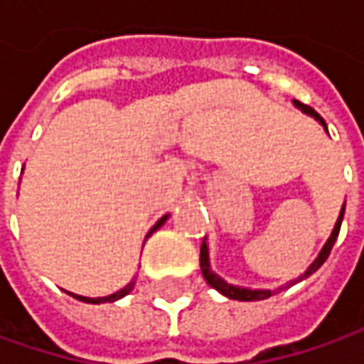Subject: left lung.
<instances>
[{
  "mask_svg": "<svg viewBox=\"0 0 364 364\" xmlns=\"http://www.w3.org/2000/svg\"><path fill=\"white\" fill-rule=\"evenodd\" d=\"M296 103V107H300L304 113H308V115H312L314 119H318L324 127H326V123H324V119L316 113L312 107L304 105V103H300V101H294ZM343 217H344V206L343 210H341V217H338V220H336V225H334V231H332V235H330V239L326 241V245L322 247V251H320V255L316 257V261L308 267V272L301 275L300 279H304V277H308L310 273H314L326 259H328L330 251H332V245H334V241H336V237H338V231H341V223H343ZM200 267H203V275L204 279L210 284V287H215V289H218L223 296H227V298H231V300H241V301H253V300H265V298H269L273 291L272 289H247V287H235L231 286V284H227L225 279H220L217 273L210 272V267H208V249H206V243L203 241V245H200ZM277 294V291H275Z\"/></svg>",
  "mask_w": 364,
  "mask_h": 364,
  "instance_id": "1",
  "label": "left lung"
}]
</instances>
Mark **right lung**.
Segmentation results:
<instances>
[{
    "label": "right lung",
    "instance_id": "obj_1",
    "mask_svg": "<svg viewBox=\"0 0 364 364\" xmlns=\"http://www.w3.org/2000/svg\"><path fill=\"white\" fill-rule=\"evenodd\" d=\"M166 218L168 217H161L160 220H158V223L151 227V231L147 232V237L156 231V229H160ZM132 287H133V284H127V286L123 287V289H119L117 294H111V296H107V298H82V296H77V294H70V296H73V298H77V300H80V301H87V304H105V301H115V300H119V298H123V296H127V294L132 291Z\"/></svg>",
    "mask_w": 364,
    "mask_h": 364
}]
</instances>
